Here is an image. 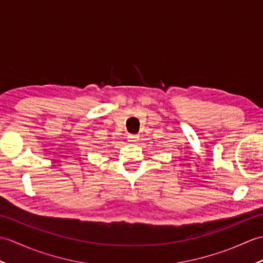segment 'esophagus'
<instances>
[{
	"mask_svg": "<svg viewBox=\"0 0 263 263\" xmlns=\"http://www.w3.org/2000/svg\"><path fill=\"white\" fill-rule=\"evenodd\" d=\"M127 141L128 142H137V141H139V137L136 135H130L127 137Z\"/></svg>",
	"mask_w": 263,
	"mask_h": 263,
	"instance_id": "34e87169",
	"label": "esophagus"
}]
</instances>
